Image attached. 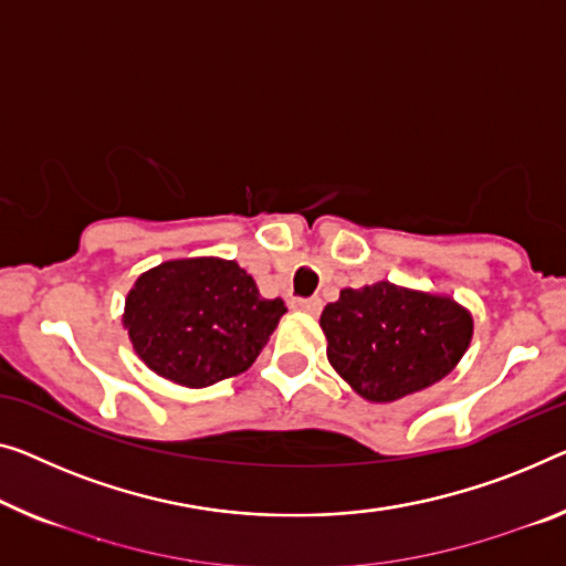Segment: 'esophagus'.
<instances>
[{
  "mask_svg": "<svg viewBox=\"0 0 566 566\" xmlns=\"http://www.w3.org/2000/svg\"><path fill=\"white\" fill-rule=\"evenodd\" d=\"M292 307L300 310V312H307V315H319V310H323V300H319V297L292 300Z\"/></svg>",
  "mask_w": 566,
  "mask_h": 566,
  "instance_id": "obj_1",
  "label": "esophagus"
}]
</instances>
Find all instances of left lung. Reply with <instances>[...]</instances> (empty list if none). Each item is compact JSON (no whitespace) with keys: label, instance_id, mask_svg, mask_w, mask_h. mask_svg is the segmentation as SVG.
Returning a JSON list of instances; mask_svg holds the SVG:
<instances>
[{"label":"left lung","instance_id":"8db88e82","mask_svg":"<svg viewBox=\"0 0 566 566\" xmlns=\"http://www.w3.org/2000/svg\"><path fill=\"white\" fill-rule=\"evenodd\" d=\"M319 327L331 366L376 403L442 381L472 337L470 312L452 297L391 282L343 290L323 310Z\"/></svg>","mask_w":566,"mask_h":566}]
</instances>
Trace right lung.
Instances as JSON below:
<instances>
[{"label":"right lung","mask_w":566,"mask_h":566,"mask_svg":"<svg viewBox=\"0 0 566 566\" xmlns=\"http://www.w3.org/2000/svg\"><path fill=\"white\" fill-rule=\"evenodd\" d=\"M284 312V302L261 297L235 261L172 259L134 282L124 327L149 370L202 389L254 364Z\"/></svg>","instance_id":"right-lung-1"}]
</instances>
